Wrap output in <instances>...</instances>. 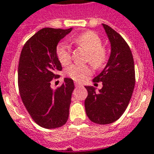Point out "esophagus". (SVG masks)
Wrapping results in <instances>:
<instances>
[{
  "mask_svg": "<svg viewBox=\"0 0 154 154\" xmlns=\"http://www.w3.org/2000/svg\"><path fill=\"white\" fill-rule=\"evenodd\" d=\"M74 84H75V87H77V88H79V87H82V84L79 83V82H74Z\"/></svg>",
  "mask_w": 154,
  "mask_h": 154,
  "instance_id": "1",
  "label": "esophagus"
}]
</instances>
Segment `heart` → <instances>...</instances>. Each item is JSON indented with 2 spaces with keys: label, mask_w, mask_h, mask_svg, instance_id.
<instances>
[{
  "label": "heart",
  "mask_w": 154,
  "mask_h": 154,
  "mask_svg": "<svg viewBox=\"0 0 154 154\" xmlns=\"http://www.w3.org/2000/svg\"><path fill=\"white\" fill-rule=\"evenodd\" d=\"M72 41L88 52L87 61L95 67L101 68L107 60V52L102 45V39L93 31H87L72 38ZM56 55L60 63L66 66L72 60V53L66 43H60L56 47ZM92 72L88 66L72 65L66 70V74L76 81H82Z\"/></svg>",
  "instance_id": "1"
}]
</instances>
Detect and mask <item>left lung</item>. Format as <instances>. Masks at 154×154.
<instances>
[{"label":"left lung","instance_id":"1","mask_svg":"<svg viewBox=\"0 0 154 154\" xmlns=\"http://www.w3.org/2000/svg\"><path fill=\"white\" fill-rule=\"evenodd\" d=\"M103 27L111 45L107 65L94 82H103L96 92L92 86H85L86 114L96 124L106 125L117 121L125 112L134 90L135 66L129 45L116 31L106 24Z\"/></svg>","mask_w":154,"mask_h":154}]
</instances>
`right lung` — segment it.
I'll use <instances>...</instances> for the list:
<instances>
[{"label": "right lung", "instance_id": "add662e5", "mask_svg": "<svg viewBox=\"0 0 154 154\" xmlns=\"http://www.w3.org/2000/svg\"><path fill=\"white\" fill-rule=\"evenodd\" d=\"M72 29H40L25 43L20 55L17 79L21 99L33 121L46 129L60 127L68 120L73 80L64 78L62 85L55 90L51 84L62 70L56 55L57 45Z\"/></svg>", "mask_w": 154, "mask_h": 154}]
</instances>
